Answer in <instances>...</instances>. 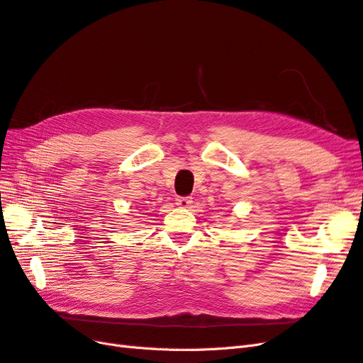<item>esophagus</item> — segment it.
I'll return each instance as SVG.
<instances>
[{"instance_id":"obj_1","label":"esophagus","mask_w":363,"mask_h":363,"mask_svg":"<svg viewBox=\"0 0 363 363\" xmlns=\"http://www.w3.org/2000/svg\"><path fill=\"white\" fill-rule=\"evenodd\" d=\"M192 203V196H177L175 199V204L179 207H189Z\"/></svg>"}]
</instances>
